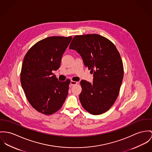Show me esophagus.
<instances>
[{
	"label": "esophagus",
	"instance_id": "1",
	"mask_svg": "<svg viewBox=\"0 0 152 152\" xmlns=\"http://www.w3.org/2000/svg\"><path fill=\"white\" fill-rule=\"evenodd\" d=\"M77 84V82H75V81H70V84L71 86H73V85H75V84Z\"/></svg>",
	"mask_w": 152,
	"mask_h": 152
}]
</instances>
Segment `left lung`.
Listing matches in <instances>:
<instances>
[{"label": "left lung", "instance_id": "obj_1", "mask_svg": "<svg viewBox=\"0 0 152 152\" xmlns=\"http://www.w3.org/2000/svg\"><path fill=\"white\" fill-rule=\"evenodd\" d=\"M69 49L80 55L93 73V83L80 82L82 106L92 115L105 113L116 101L123 79V62L116 47L105 37L94 34L75 36Z\"/></svg>", "mask_w": 152, "mask_h": 152}]
</instances>
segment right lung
I'll list each match as a JSON object with an SVG mask.
<instances>
[{
  "instance_id": "right-lung-1",
  "label": "right lung",
  "mask_w": 152,
  "mask_h": 152,
  "mask_svg": "<svg viewBox=\"0 0 152 152\" xmlns=\"http://www.w3.org/2000/svg\"><path fill=\"white\" fill-rule=\"evenodd\" d=\"M72 39H44L31 47L23 58L21 86L29 104L40 113L51 115L57 112L68 95L70 80L58 81L52 71L60 67L62 55Z\"/></svg>"
}]
</instances>
